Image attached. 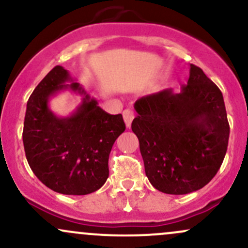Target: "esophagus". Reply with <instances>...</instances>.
Instances as JSON below:
<instances>
[{"instance_id":"34e87169","label":"esophagus","mask_w":248,"mask_h":248,"mask_svg":"<svg viewBox=\"0 0 248 248\" xmlns=\"http://www.w3.org/2000/svg\"><path fill=\"white\" fill-rule=\"evenodd\" d=\"M122 115H124V124H126V126L130 127V124H132V121L134 119V112H133V110L129 109V108H127V109L124 110Z\"/></svg>"}]
</instances>
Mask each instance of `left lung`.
Returning <instances> with one entry per match:
<instances>
[{
  "instance_id": "8db88e82",
  "label": "left lung",
  "mask_w": 248,
  "mask_h": 248,
  "mask_svg": "<svg viewBox=\"0 0 248 248\" xmlns=\"http://www.w3.org/2000/svg\"><path fill=\"white\" fill-rule=\"evenodd\" d=\"M181 93L171 88L134 104L132 130L140 142L146 175L158 191L186 195L205 186L227 150L230 124L223 94L201 67L190 65Z\"/></svg>"
}]
</instances>
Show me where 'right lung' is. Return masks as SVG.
I'll use <instances>...</instances> for the list:
<instances>
[{"mask_svg":"<svg viewBox=\"0 0 248 248\" xmlns=\"http://www.w3.org/2000/svg\"><path fill=\"white\" fill-rule=\"evenodd\" d=\"M66 70L55 66L37 85L27 104L23 144L37 178L62 195H87L107 181L113 144L124 132L121 114H108L86 94ZM69 87L84 94L83 104L67 118H58L47 106L50 96Z\"/></svg>","mask_w":248,"mask_h":248,"instance_id":"right-lung-1","label":"right lung"}]
</instances>
